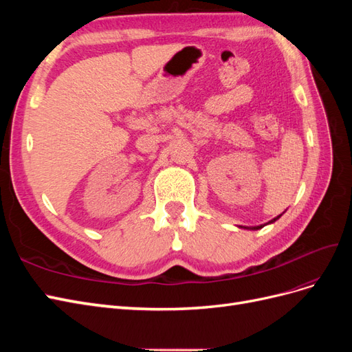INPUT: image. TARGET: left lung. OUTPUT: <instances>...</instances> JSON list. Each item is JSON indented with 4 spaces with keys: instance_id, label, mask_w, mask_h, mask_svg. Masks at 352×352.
<instances>
[{
    "instance_id": "obj_1",
    "label": "left lung",
    "mask_w": 352,
    "mask_h": 352,
    "mask_svg": "<svg viewBox=\"0 0 352 352\" xmlns=\"http://www.w3.org/2000/svg\"><path fill=\"white\" fill-rule=\"evenodd\" d=\"M280 216H282V214H280ZM280 216H278V217H274V219H272L270 221H267V223H264V225H260V226H251V228H247V226H239V228H243V229H250V230H258V229L264 228L265 225H270V223H274L276 220H278V219H280Z\"/></svg>"
}]
</instances>
